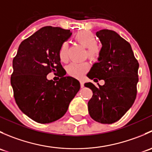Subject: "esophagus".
<instances>
[{
    "label": "esophagus",
    "mask_w": 152,
    "mask_h": 152,
    "mask_svg": "<svg viewBox=\"0 0 152 152\" xmlns=\"http://www.w3.org/2000/svg\"><path fill=\"white\" fill-rule=\"evenodd\" d=\"M79 82H80V85H81V87H84V82H83V81L80 80V81H79Z\"/></svg>",
    "instance_id": "1"
}]
</instances>
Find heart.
<instances>
[{"label": "heart", "instance_id": "1", "mask_svg": "<svg viewBox=\"0 0 152 152\" xmlns=\"http://www.w3.org/2000/svg\"><path fill=\"white\" fill-rule=\"evenodd\" d=\"M74 39L78 43L87 48V56L91 59H97L100 54V48L96 44V37L94 34L88 31H80L75 34ZM68 45L64 42L61 45L59 50V57L61 61L65 62L67 59ZM90 65L87 62L70 64L67 67V72L70 76L76 78L82 77V75L88 70Z\"/></svg>", "mask_w": 152, "mask_h": 152}]
</instances>
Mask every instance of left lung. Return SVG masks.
Masks as SVG:
<instances>
[{"mask_svg":"<svg viewBox=\"0 0 152 152\" xmlns=\"http://www.w3.org/2000/svg\"><path fill=\"white\" fill-rule=\"evenodd\" d=\"M96 36L102 47L99 62L93 64L87 76L95 82L103 79L104 85L85 84L93 91L88 111L96 121L110 124L120 120L134 104L139 63L130 44L115 31L103 29L96 32Z\"/></svg>","mask_w":152,"mask_h":152,"instance_id":"1","label":"left lung"}]
</instances>
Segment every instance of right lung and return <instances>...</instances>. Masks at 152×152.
I'll return each mask as SVG.
<instances>
[{
  "label": "right lung",
  "instance_id": "add662e5",
  "mask_svg": "<svg viewBox=\"0 0 152 152\" xmlns=\"http://www.w3.org/2000/svg\"><path fill=\"white\" fill-rule=\"evenodd\" d=\"M71 34L70 30L59 27H42L21 42L13 59L11 85L15 102L24 114L37 123L61 118L80 89L77 79L64 76L59 57L61 45ZM52 71L60 72L59 81L47 79Z\"/></svg>",
  "mask_w": 152,
  "mask_h": 152
}]
</instances>
